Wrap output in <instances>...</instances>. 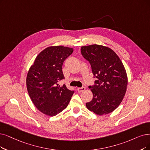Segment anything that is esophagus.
<instances>
[{"label":"esophagus","mask_w":150,"mask_h":150,"mask_svg":"<svg viewBox=\"0 0 150 150\" xmlns=\"http://www.w3.org/2000/svg\"><path fill=\"white\" fill-rule=\"evenodd\" d=\"M86 87H79L77 88V91H78V92L81 93V92H83V91H86Z\"/></svg>","instance_id":"1"}]
</instances>
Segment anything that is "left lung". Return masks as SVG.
Masks as SVG:
<instances>
[{"mask_svg": "<svg viewBox=\"0 0 150 150\" xmlns=\"http://www.w3.org/2000/svg\"><path fill=\"white\" fill-rule=\"evenodd\" d=\"M81 53L91 64L97 79L89 86L93 98L87 108L97 115L111 113L121 104L127 91L128 79L121 59L110 48L98 44L81 47Z\"/></svg>", "mask_w": 150, "mask_h": 150, "instance_id": "left-lung-1", "label": "left lung"}]
</instances>
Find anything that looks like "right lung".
<instances>
[{"instance_id":"add662e5","label":"right lung","mask_w":150,"mask_h":150,"mask_svg":"<svg viewBox=\"0 0 150 150\" xmlns=\"http://www.w3.org/2000/svg\"><path fill=\"white\" fill-rule=\"evenodd\" d=\"M74 49L63 45L48 47L40 52L30 67L26 87L36 108L44 115L54 116L67 108L74 91L58 82L64 79L62 66Z\"/></svg>"}]
</instances>
